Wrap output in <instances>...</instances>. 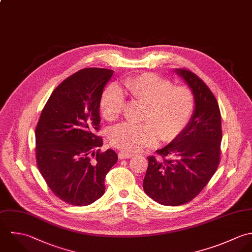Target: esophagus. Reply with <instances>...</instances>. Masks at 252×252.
Wrapping results in <instances>:
<instances>
[{
  "label": "esophagus",
  "instance_id": "34e87169",
  "mask_svg": "<svg viewBox=\"0 0 252 252\" xmlns=\"http://www.w3.org/2000/svg\"><path fill=\"white\" fill-rule=\"evenodd\" d=\"M118 156H119L120 159H125V158H130L134 155L133 154H129V153H126V152H120Z\"/></svg>",
  "mask_w": 252,
  "mask_h": 252
}]
</instances>
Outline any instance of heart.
I'll list each match as a JSON object with an SVG mask.
<instances>
[{"label":"heart","instance_id":"b5f03b06","mask_svg":"<svg viewBox=\"0 0 252 252\" xmlns=\"http://www.w3.org/2000/svg\"><path fill=\"white\" fill-rule=\"evenodd\" d=\"M124 90L132 98L146 104L143 124L124 123L113 128L110 142L127 153L139 151L158 142L174 139L188 124L193 110L194 96L186 87L172 83L153 73L126 79ZM124 108V96L116 86L107 88L100 98V112L107 121L117 120Z\"/></svg>","mask_w":252,"mask_h":252}]
</instances>
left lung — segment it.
Here are the masks:
<instances>
[{
    "mask_svg": "<svg viewBox=\"0 0 252 252\" xmlns=\"http://www.w3.org/2000/svg\"><path fill=\"white\" fill-rule=\"evenodd\" d=\"M192 91L195 108L184 129L158 158L148 157L144 192L162 205L192 201L206 186L220 161L222 140L218 102L201 79L186 69H174Z\"/></svg>",
    "mask_w": 252,
    "mask_h": 252,
    "instance_id": "8db88e82",
    "label": "left lung"
}]
</instances>
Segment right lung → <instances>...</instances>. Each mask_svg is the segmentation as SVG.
Returning a JSON list of instances; mask_svg holds the SVG:
<instances>
[{
    "label": "right lung",
    "instance_id": "right-lung-1",
    "mask_svg": "<svg viewBox=\"0 0 252 252\" xmlns=\"http://www.w3.org/2000/svg\"><path fill=\"white\" fill-rule=\"evenodd\" d=\"M114 71L87 68L64 80L51 94L36 127L39 170L55 196L77 206L105 193L104 180L117 162L112 149L100 152V98Z\"/></svg>",
    "mask_w": 252,
    "mask_h": 252
}]
</instances>
